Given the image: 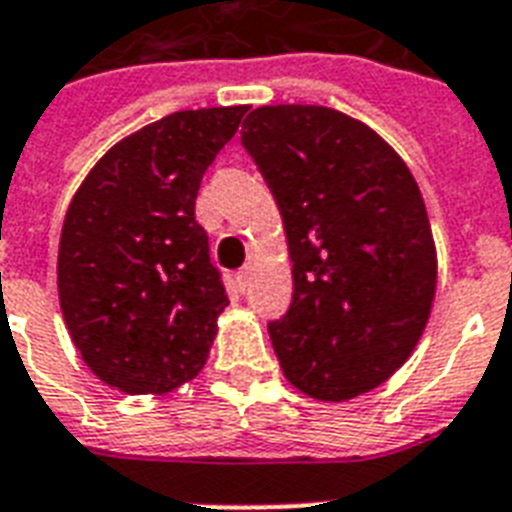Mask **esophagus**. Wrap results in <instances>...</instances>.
Masks as SVG:
<instances>
[{
	"instance_id": "obj_1",
	"label": "esophagus",
	"mask_w": 512,
	"mask_h": 512,
	"mask_svg": "<svg viewBox=\"0 0 512 512\" xmlns=\"http://www.w3.org/2000/svg\"><path fill=\"white\" fill-rule=\"evenodd\" d=\"M249 278H252V265H244V268L236 273V284H239V289H242V292L249 286Z\"/></svg>"
}]
</instances>
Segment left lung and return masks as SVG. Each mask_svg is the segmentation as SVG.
Wrapping results in <instances>:
<instances>
[{
    "mask_svg": "<svg viewBox=\"0 0 512 512\" xmlns=\"http://www.w3.org/2000/svg\"><path fill=\"white\" fill-rule=\"evenodd\" d=\"M242 144L281 210L292 257V305L268 323L281 371L323 402L371 392L410 357L436 292L413 173L373 128L331 107H257Z\"/></svg>",
    "mask_w": 512,
    "mask_h": 512,
    "instance_id": "1",
    "label": "left lung"
}]
</instances>
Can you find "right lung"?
Listing matches in <instances>:
<instances>
[{"label":"right lung","mask_w":512,"mask_h":512,"mask_svg":"<svg viewBox=\"0 0 512 512\" xmlns=\"http://www.w3.org/2000/svg\"><path fill=\"white\" fill-rule=\"evenodd\" d=\"M247 107L165 115L91 168L70 202L57 292L91 373L126 394H165L202 371L228 294L194 202Z\"/></svg>","instance_id":"add662e5"}]
</instances>
